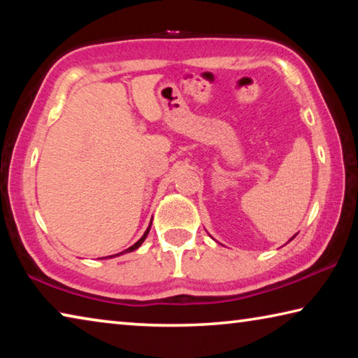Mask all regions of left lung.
Instances as JSON below:
<instances>
[{
  "mask_svg": "<svg viewBox=\"0 0 358 358\" xmlns=\"http://www.w3.org/2000/svg\"><path fill=\"white\" fill-rule=\"evenodd\" d=\"M294 238H295V235H294V237H292V238H290V240H294ZM290 240H289V241H290Z\"/></svg>",
  "mask_w": 358,
  "mask_h": 358,
  "instance_id": "left-lung-1",
  "label": "left lung"
}]
</instances>
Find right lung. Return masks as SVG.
Returning a JSON list of instances; mask_svg holds the SVG:
<instances>
[{
  "mask_svg": "<svg viewBox=\"0 0 358 358\" xmlns=\"http://www.w3.org/2000/svg\"><path fill=\"white\" fill-rule=\"evenodd\" d=\"M150 227H151V224H150V226H148V229L147 230H145V234L142 235V238L141 240H138L137 241V243H134V245H132V246H129L128 248V250H124V251H121V252H118V254H113V256H108V257H115V256H121V254H126V252H131V251H136L137 250V248L138 246H141L142 243H143V241H145V238H147V235H148V232H150Z\"/></svg>",
  "mask_w": 358,
  "mask_h": 358,
  "instance_id": "add662e5",
  "label": "right lung"
}]
</instances>
